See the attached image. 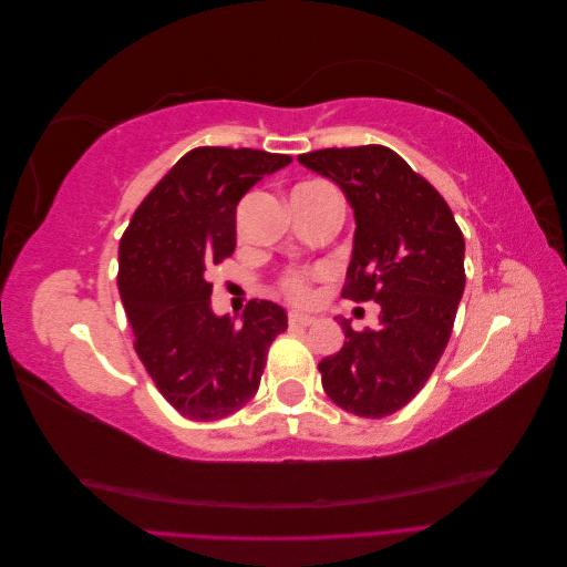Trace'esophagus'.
<instances>
[{
    "label": "esophagus",
    "instance_id": "1",
    "mask_svg": "<svg viewBox=\"0 0 567 567\" xmlns=\"http://www.w3.org/2000/svg\"><path fill=\"white\" fill-rule=\"evenodd\" d=\"M288 323H290V326H300V329H305V326L315 323V317L300 315V312H290V315H288Z\"/></svg>",
    "mask_w": 567,
    "mask_h": 567
}]
</instances>
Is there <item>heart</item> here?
I'll use <instances>...</instances> for the list:
<instances>
[{
	"instance_id": "heart-1",
	"label": "heart",
	"mask_w": 567,
	"mask_h": 567,
	"mask_svg": "<svg viewBox=\"0 0 567 567\" xmlns=\"http://www.w3.org/2000/svg\"><path fill=\"white\" fill-rule=\"evenodd\" d=\"M281 290H284V296L296 305H307L315 298L312 277L307 271H288L281 279Z\"/></svg>"
}]
</instances>
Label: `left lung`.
Listing matches in <instances>:
<instances>
[{
	"label": "left lung",
	"mask_w": 567,
	"mask_h": 567,
	"mask_svg": "<svg viewBox=\"0 0 567 567\" xmlns=\"http://www.w3.org/2000/svg\"><path fill=\"white\" fill-rule=\"evenodd\" d=\"M333 179L354 210L342 298L379 302V329L352 331L319 362L326 394L350 414L383 419L406 406L447 348L466 286L463 234L437 188L381 144L298 156Z\"/></svg>",
	"instance_id": "1"
}]
</instances>
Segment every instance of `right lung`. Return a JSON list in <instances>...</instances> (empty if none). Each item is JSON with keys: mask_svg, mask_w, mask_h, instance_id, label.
<instances>
[{"mask_svg": "<svg viewBox=\"0 0 567 567\" xmlns=\"http://www.w3.org/2000/svg\"><path fill=\"white\" fill-rule=\"evenodd\" d=\"M290 156L198 146L151 188L120 238L117 290L142 364L184 419L219 421L246 406L269 346L288 329L284 307L250 300L244 321L210 307V269L236 248V205Z\"/></svg>", "mask_w": 567, "mask_h": 567, "instance_id": "right-lung-1", "label": "right lung"}]
</instances>
